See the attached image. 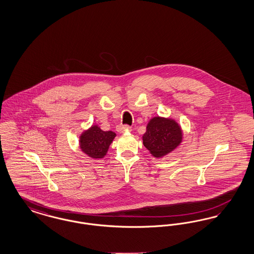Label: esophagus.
Wrapping results in <instances>:
<instances>
[{
	"label": "esophagus",
	"mask_w": 254,
	"mask_h": 254,
	"mask_svg": "<svg viewBox=\"0 0 254 254\" xmlns=\"http://www.w3.org/2000/svg\"><path fill=\"white\" fill-rule=\"evenodd\" d=\"M128 127L127 126H119V127H117V131L119 133H124L125 131H127V130H128Z\"/></svg>",
	"instance_id": "obj_1"
}]
</instances>
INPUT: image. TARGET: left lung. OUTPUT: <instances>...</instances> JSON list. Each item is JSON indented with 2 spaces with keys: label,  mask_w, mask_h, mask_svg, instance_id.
<instances>
[{
  "label": "left lung",
  "mask_w": 254,
  "mask_h": 254,
  "mask_svg": "<svg viewBox=\"0 0 254 254\" xmlns=\"http://www.w3.org/2000/svg\"><path fill=\"white\" fill-rule=\"evenodd\" d=\"M183 137V130L178 122L169 117L155 116L147 123L142 139L149 153L160 159L181 145Z\"/></svg>",
  "instance_id": "1"
}]
</instances>
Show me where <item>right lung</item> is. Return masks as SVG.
Returning a JSON list of instances; mask_svg holds the SVG:
<instances>
[{"mask_svg":"<svg viewBox=\"0 0 254 254\" xmlns=\"http://www.w3.org/2000/svg\"><path fill=\"white\" fill-rule=\"evenodd\" d=\"M116 137L113 131H104L98 125H92L81 133L79 137L80 149L91 159L99 160L105 157L109 145Z\"/></svg>","mask_w":254,"mask_h":254,"instance_id":"right-lung-1","label":"right lung"}]
</instances>
